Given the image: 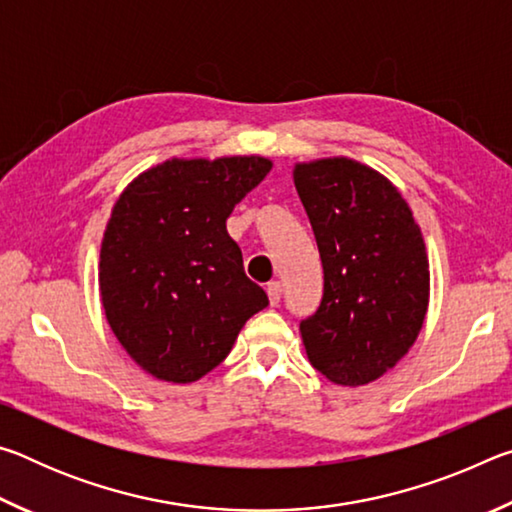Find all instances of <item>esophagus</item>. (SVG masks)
Returning <instances> with one entry per match:
<instances>
[{
	"label": "esophagus",
	"instance_id": "34e87169",
	"mask_svg": "<svg viewBox=\"0 0 512 512\" xmlns=\"http://www.w3.org/2000/svg\"><path fill=\"white\" fill-rule=\"evenodd\" d=\"M266 293H268V300H271V305L275 307L282 298V284L280 282H268Z\"/></svg>",
	"mask_w": 512,
	"mask_h": 512
}]
</instances>
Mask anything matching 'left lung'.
Returning a JSON list of instances; mask_svg holds the SVG:
<instances>
[{
	"mask_svg": "<svg viewBox=\"0 0 512 512\" xmlns=\"http://www.w3.org/2000/svg\"><path fill=\"white\" fill-rule=\"evenodd\" d=\"M293 183L323 262V298L300 320L302 343L320 375L363 386L418 339L429 305L422 232L402 194L354 160L296 164Z\"/></svg>",
	"mask_w": 512,
	"mask_h": 512,
	"instance_id": "8db88e82",
	"label": "left lung"
}]
</instances>
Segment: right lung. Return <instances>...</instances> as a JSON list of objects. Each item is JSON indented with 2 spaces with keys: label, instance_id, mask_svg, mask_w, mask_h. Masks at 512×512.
<instances>
[{
  "label": "right lung",
  "instance_id": "right-lung-1",
  "mask_svg": "<svg viewBox=\"0 0 512 512\" xmlns=\"http://www.w3.org/2000/svg\"><path fill=\"white\" fill-rule=\"evenodd\" d=\"M271 167L259 155L173 158L115 203L101 244V302L119 343L153 377L201 379L268 305L225 221Z\"/></svg>",
  "mask_w": 512,
  "mask_h": 512
}]
</instances>
